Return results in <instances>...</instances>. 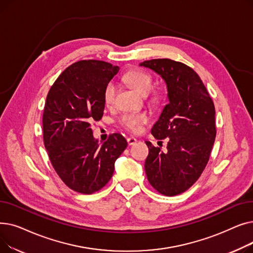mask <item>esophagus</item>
I'll list each match as a JSON object with an SVG mask.
<instances>
[{"mask_svg":"<svg viewBox=\"0 0 253 253\" xmlns=\"http://www.w3.org/2000/svg\"><path fill=\"white\" fill-rule=\"evenodd\" d=\"M136 141H137V140H136V138H135V137H132V136H130V137H128V138H127V142H128V144H129V145H133Z\"/></svg>","mask_w":253,"mask_h":253,"instance_id":"esophagus-1","label":"esophagus"}]
</instances>
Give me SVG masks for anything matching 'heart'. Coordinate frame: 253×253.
Segmentation results:
<instances>
[{"instance_id": "1", "label": "heart", "mask_w": 253, "mask_h": 253, "mask_svg": "<svg viewBox=\"0 0 253 253\" xmlns=\"http://www.w3.org/2000/svg\"><path fill=\"white\" fill-rule=\"evenodd\" d=\"M124 81L133 87L141 95H148L154 86V79L151 74L143 70L134 69L127 72L124 77ZM117 95V86L111 81L105 85L103 90V101L106 106H112L115 103ZM149 116L145 113H126L119 119V124L125 130L137 133L143 124L149 122Z\"/></svg>"}]
</instances>
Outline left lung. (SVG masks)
<instances>
[{"label":"left lung","mask_w":253,"mask_h":253,"mask_svg":"<svg viewBox=\"0 0 253 253\" xmlns=\"http://www.w3.org/2000/svg\"><path fill=\"white\" fill-rule=\"evenodd\" d=\"M140 65L165 80L169 98L152 128L155 138H168L167 151L145 141L149 148L145 173L157 192L179 195L198 180L209 161L216 136L214 103L189 65L168 58L145 60Z\"/></svg>","instance_id":"8db88e82"}]
</instances>
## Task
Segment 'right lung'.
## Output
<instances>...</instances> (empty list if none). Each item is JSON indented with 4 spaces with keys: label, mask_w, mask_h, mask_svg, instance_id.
Returning <instances> with one entry per match:
<instances>
[{
    "label": "right lung",
    "mask_w": 253,
    "mask_h": 253,
    "mask_svg": "<svg viewBox=\"0 0 253 253\" xmlns=\"http://www.w3.org/2000/svg\"><path fill=\"white\" fill-rule=\"evenodd\" d=\"M118 72L119 66L102 60H80L60 74L47 94L44 144L56 173L75 192L90 195L101 190L127 148L119 133L99 145L90 128L103 115V90Z\"/></svg>",
    "instance_id": "add662e5"
}]
</instances>
